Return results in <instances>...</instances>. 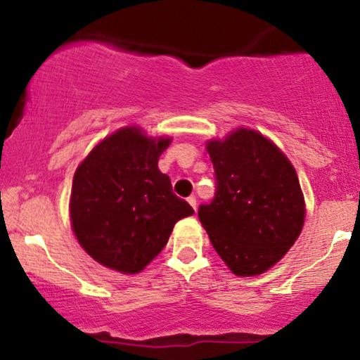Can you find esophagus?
<instances>
[{"mask_svg": "<svg viewBox=\"0 0 360 360\" xmlns=\"http://www.w3.org/2000/svg\"><path fill=\"white\" fill-rule=\"evenodd\" d=\"M186 201H188V205L191 206V208L196 210V198H195V196H188V200H186Z\"/></svg>", "mask_w": 360, "mask_h": 360, "instance_id": "obj_1", "label": "esophagus"}]
</instances>
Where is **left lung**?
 <instances>
[{"label":"left lung","instance_id":"1","mask_svg":"<svg viewBox=\"0 0 360 360\" xmlns=\"http://www.w3.org/2000/svg\"><path fill=\"white\" fill-rule=\"evenodd\" d=\"M216 196L198 218L211 244L238 277L272 269L302 233L307 205L297 170L262 132L236 127L206 141Z\"/></svg>","mask_w":360,"mask_h":360}]
</instances>
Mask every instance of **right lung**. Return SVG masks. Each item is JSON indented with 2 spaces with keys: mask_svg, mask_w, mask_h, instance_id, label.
<instances>
[{
  "mask_svg": "<svg viewBox=\"0 0 360 360\" xmlns=\"http://www.w3.org/2000/svg\"><path fill=\"white\" fill-rule=\"evenodd\" d=\"M169 136L124 126L101 139L73 175L70 224L82 249L124 275L144 270L169 243L176 221L195 213L174 195L159 157Z\"/></svg>",
  "mask_w": 360,
  "mask_h": 360,
  "instance_id": "right-lung-1",
  "label": "right lung"
}]
</instances>
